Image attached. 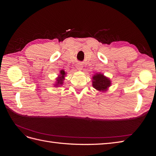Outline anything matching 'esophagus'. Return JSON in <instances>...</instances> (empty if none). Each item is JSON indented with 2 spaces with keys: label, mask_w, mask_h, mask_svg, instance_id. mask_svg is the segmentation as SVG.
I'll list each match as a JSON object with an SVG mask.
<instances>
[{
  "label": "esophagus",
  "mask_w": 156,
  "mask_h": 156,
  "mask_svg": "<svg viewBox=\"0 0 156 156\" xmlns=\"http://www.w3.org/2000/svg\"><path fill=\"white\" fill-rule=\"evenodd\" d=\"M76 68L78 70H82L83 69V65L81 64H78L76 66Z\"/></svg>",
  "instance_id": "34e87169"
}]
</instances>
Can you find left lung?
<instances>
[{"label":"left lung","instance_id":"8db88e82","mask_svg":"<svg viewBox=\"0 0 156 156\" xmlns=\"http://www.w3.org/2000/svg\"><path fill=\"white\" fill-rule=\"evenodd\" d=\"M111 80L103 74L96 73L92 77V86L97 90L104 92L111 86Z\"/></svg>","mask_w":156,"mask_h":156}]
</instances>
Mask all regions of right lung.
Here are the masks:
<instances>
[{"label": "right lung", "instance_id": "right-lung-1", "mask_svg": "<svg viewBox=\"0 0 156 156\" xmlns=\"http://www.w3.org/2000/svg\"><path fill=\"white\" fill-rule=\"evenodd\" d=\"M65 72L64 70H61L60 72V75H58V77L56 79V82L55 84V87H58L60 85H62L63 84V81L64 80V77L66 75Z\"/></svg>", "mask_w": 156, "mask_h": 156}]
</instances>
